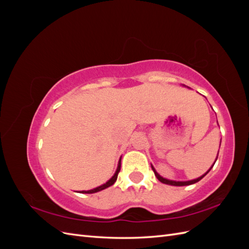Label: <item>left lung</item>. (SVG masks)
Listing matches in <instances>:
<instances>
[{
    "label": "left lung",
    "mask_w": 249,
    "mask_h": 249,
    "mask_svg": "<svg viewBox=\"0 0 249 249\" xmlns=\"http://www.w3.org/2000/svg\"><path fill=\"white\" fill-rule=\"evenodd\" d=\"M184 86H185V85H184ZM220 143H221V140H220ZM218 152H219V150H218ZM217 158H218V156L216 157V160H217ZM216 160H215V162H216ZM215 162H214V164H215ZM214 164L212 165V166H211V168H210V169L205 173V175H202L201 177H199V178H197L191 179V180H184V182H183V180H178V182H177V180H171V179H167V178H165L161 177V176L159 175V173H158V172L156 171V169L154 168L153 165H152V169L154 170V172H155V176L157 177V178L159 179L160 182H161V183H163V184H167V185H171V186H188V185H192V184H195V183L199 182V180H200L203 177H205L211 169H212V167L214 166Z\"/></svg>",
    "instance_id": "1"
}]
</instances>
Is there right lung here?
<instances>
[{
    "label": "right lung",
    "mask_w": 249,
    "mask_h": 249,
    "mask_svg": "<svg viewBox=\"0 0 249 249\" xmlns=\"http://www.w3.org/2000/svg\"><path fill=\"white\" fill-rule=\"evenodd\" d=\"M120 166H122V158H120L119 161H118L117 169H116V171H115V173H114V176H113V177L108 180V182H106V183L103 184V185H101V186H99V187L93 188V189H91V190H87V191L83 190V191H80V193H88V194H90V193H95V192L102 191V190H104V189H106V188H108V187L112 186L113 184H114V183L116 182L117 176H118V173H119V171H120Z\"/></svg>",
    "instance_id": "obj_1"
}]
</instances>
